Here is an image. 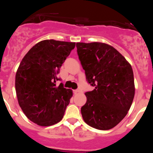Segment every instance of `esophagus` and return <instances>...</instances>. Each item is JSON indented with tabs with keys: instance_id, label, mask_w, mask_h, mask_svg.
<instances>
[{
	"instance_id": "obj_1",
	"label": "esophagus",
	"mask_w": 153,
	"mask_h": 153,
	"mask_svg": "<svg viewBox=\"0 0 153 153\" xmlns=\"http://www.w3.org/2000/svg\"><path fill=\"white\" fill-rule=\"evenodd\" d=\"M79 92H81V90H80V89H76V90L74 91V94L79 93Z\"/></svg>"
}]
</instances>
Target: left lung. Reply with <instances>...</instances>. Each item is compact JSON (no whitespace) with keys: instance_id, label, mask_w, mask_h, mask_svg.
Returning a JSON list of instances; mask_svg holds the SVG:
<instances>
[{"instance_id":"1","label":"left lung","mask_w":153,"mask_h":153,"mask_svg":"<svg viewBox=\"0 0 153 153\" xmlns=\"http://www.w3.org/2000/svg\"><path fill=\"white\" fill-rule=\"evenodd\" d=\"M76 48L86 80L94 87L85 93L87 101L81 108L83 120L97 129L112 128L124 118L134 99L131 66L107 44L78 42Z\"/></svg>"}]
</instances>
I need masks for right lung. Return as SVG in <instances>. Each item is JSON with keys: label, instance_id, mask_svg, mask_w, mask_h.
<instances>
[{"label": "right lung", "instance_id": "add662e5", "mask_svg": "<svg viewBox=\"0 0 153 153\" xmlns=\"http://www.w3.org/2000/svg\"><path fill=\"white\" fill-rule=\"evenodd\" d=\"M75 42L51 39L39 42L25 56L16 75L18 101L27 118L42 126L62 119L72 91L59 85V69L75 48Z\"/></svg>", "mask_w": 153, "mask_h": 153}]
</instances>
